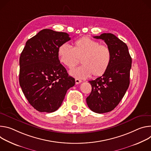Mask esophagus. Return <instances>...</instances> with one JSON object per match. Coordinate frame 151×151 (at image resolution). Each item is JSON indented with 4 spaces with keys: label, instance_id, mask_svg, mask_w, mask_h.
<instances>
[{
    "label": "esophagus",
    "instance_id": "34e87169",
    "mask_svg": "<svg viewBox=\"0 0 151 151\" xmlns=\"http://www.w3.org/2000/svg\"><path fill=\"white\" fill-rule=\"evenodd\" d=\"M75 81H76V85L80 84V83H81V81H82L81 80H80V79H78V78H76Z\"/></svg>",
    "mask_w": 151,
    "mask_h": 151
}]
</instances>
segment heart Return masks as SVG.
Listing matches in <instances>:
<instances>
[{
    "instance_id": "b5f03b06",
    "label": "heart",
    "mask_w": 151,
    "mask_h": 151,
    "mask_svg": "<svg viewBox=\"0 0 151 151\" xmlns=\"http://www.w3.org/2000/svg\"><path fill=\"white\" fill-rule=\"evenodd\" d=\"M58 55L61 63L71 69L81 59L82 65L71 70L70 75L78 78L97 77L104 74L111 60V52L109 47L88 37L77 40L72 47L64 43L58 48Z\"/></svg>"
}]
</instances>
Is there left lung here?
Returning <instances> with one entry per match:
<instances>
[{"instance_id":"left-lung-1","label":"left lung","mask_w":151,"mask_h":151,"mask_svg":"<svg viewBox=\"0 0 151 151\" xmlns=\"http://www.w3.org/2000/svg\"><path fill=\"white\" fill-rule=\"evenodd\" d=\"M93 38L104 40L111 52V60L106 73L89 81L92 91L86 98L92 111L104 113L113 110L125 94L129 85L132 59L127 44L112 33H104Z\"/></svg>"}]
</instances>
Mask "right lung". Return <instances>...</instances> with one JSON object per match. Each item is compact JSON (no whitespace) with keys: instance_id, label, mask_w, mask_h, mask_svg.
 Segmentation results:
<instances>
[{"instance_id":"right-lung-1","label":"right lung","mask_w":151,"mask_h":151,"mask_svg":"<svg viewBox=\"0 0 151 151\" xmlns=\"http://www.w3.org/2000/svg\"><path fill=\"white\" fill-rule=\"evenodd\" d=\"M70 40L65 32L45 29L27 41L21 53L20 85L30 104L38 111L57 110L67 91L75 85L58 55L59 46Z\"/></svg>"}]
</instances>
